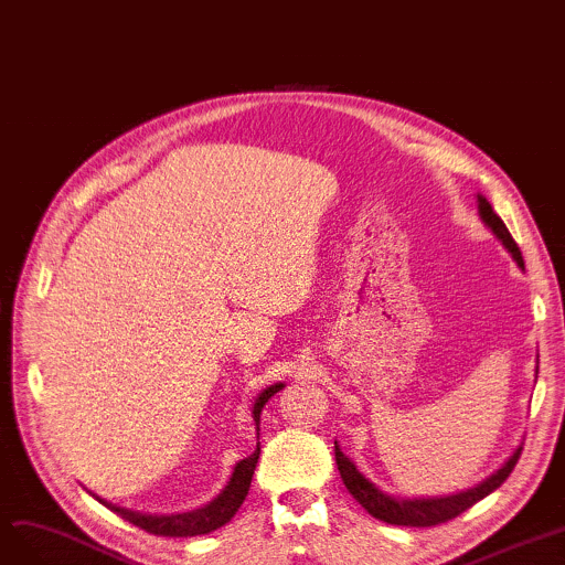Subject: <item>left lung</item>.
<instances>
[{
  "label": "left lung",
  "mask_w": 565,
  "mask_h": 565,
  "mask_svg": "<svg viewBox=\"0 0 565 565\" xmlns=\"http://www.w3.org/2000/svg\"><path fill=\"white\" fill-rule=\"evenodd\" d=\"M477 205H479V217L481 222L492 231V235L503 245L513 260L518 263L520 270H524V260L520 254V247L511 237L507 224L501 222V217L492 211L490 201L483 194H477ZM536 377H539V366H536ZM334 451H337V465L341 471V479L350 494L358 499L362 507L377 520L387 522V524H398V526H435L439 522L454 520L456 515L465 513L471 509L473 503L494 492L503 481L509 479V473L513 471L522 447H518L499 469H494L490 477L479 481L477 486H471L467 490L454 492V494H437V497H396L380 490L371 479H366V473H362L339 447V441H334Z\"/></svg>",
  "instance_id": "8db88e82"
}]
</instances>
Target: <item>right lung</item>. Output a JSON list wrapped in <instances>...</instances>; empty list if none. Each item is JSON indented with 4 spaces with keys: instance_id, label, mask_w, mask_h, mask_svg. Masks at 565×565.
I'll return each mask as SVG.
<instances>
[{
    "instance_id": "1",
    "label": "right lung",
    "mask_w": 565,
    "mask_h": 565,
    "mask_svg": "<svg viewBox=\"0 0 565 565\" xmlns=\"http://www.w3.org/2000/svg\"><path fill=\"white\" fill-rule=\"evenodd\" d=\"M284 387H286L284 382H275L256 396V401L252 405V419H254V426H256V439L260 435V412H263L265 403L270 401L277 392H281ZM258 456H260V441H256L254 454H249L247 458L235 462V467L231 471V479L226 481V486L222 488V492L215 499L203 503L201 509H194V511H188V513H171V515L139 513V511H132V509L116 507V503L94 494L92 490H86V492L96 497L103 503V507H107L116 515H121L124 520L132 522L135 526L143 529L148 533H156V536H175V539L201 536V533H211V531L224 526L226 522H231V518L237 513V509L243 507V501H245V497L249 492V486H252V477H254Z\"/></svg>"
}]
</instances>
